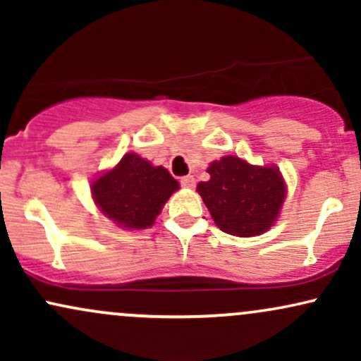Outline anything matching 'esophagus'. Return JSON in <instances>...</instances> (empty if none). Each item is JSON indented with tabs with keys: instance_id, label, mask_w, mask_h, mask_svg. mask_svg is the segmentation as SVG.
<instances>
[{
	"instance_id": "obj_1",
	"label": "esophagus",
	"mask_w": 361,
	"mask_h": 361,
	"mask_svg": "<svg viewBox=\"0 0 361 361\" xmlns=\"http://www.w3.org/2000/svg\"><path fill=\"white\" fill-rule=\"evenodd\" d=\"M180 183H181V186H185V188H193V186H195V178L192 175L183 176L180 180Z\"/></svg>"
}]
</instances>
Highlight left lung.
Here are the masks:
<instances>
[{
  "label": "left lung",
  "mask_w": 361,
  "mask_h": 361,
  "mask_svg": "<svg viewBox=\"0 0 361 361\" xmlns=\"http://www.w3.org/2000/svg\"><path fill=\"white\" fill-rule=\"evenodd\" d=\"M210 180L198 183L214 222L224 233L251 238L263 234L275 222L285 198V183L276 168H261L226 156L214 161Z\"/></svg>",
  "instance_id": "8db88e82"
}]
</instances>
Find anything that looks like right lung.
I'll list each match as a JSON object with an SVG mask.
<instances>
[{
	"label": "right lung",
	"mask_w": 361,
	"mask_h": 361,
	"mask_svg": "<svg viewBox=\"0 0 361 361\" xmlns=\"http://www.w3.org/2000/svg\"><path fill=\"white\" fill-rule=\"evenodd\" d=\"M178 190V181L163 166L128 152L111 171L91 185L94 202L111 221L130 229L152 226L156 215Z\"/></svg>",
	"instance_id": "1"
}]
</instances>
